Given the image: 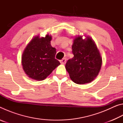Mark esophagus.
Returning <instances> with one entry per match:
<instances>
[{
	"label": "esophagus",
	"instance_id": "esophagus-1",
	"mask_svg": "<svg viewBox=\"0 0 123 123\" xmlns=\"http://www.w3.org/2000/svg\"><path fill=\"white\" fill-rule=\"evenodd\" d=\"M60 63L62 64H64L66 63V58H63V59L60 60Z\"/></svg>",
	"mask_w": 123,
	"mask_h": 123
}]
</instances>
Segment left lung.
Segmentation results:
<instances>
[{"mask_svg":"<svg viewBox=\"0 0 123 123\" xmlns=\"http://www.w3.org/2000/svg\"><path fill=\"white\" fill-rule=\"evenodd\" d=\"M74 57L68 60L66 69L70 78L77 84L91 82L96 78L102 64V58L96 44L91 37L74 38L72 45Z\"/></svg>","mask_w":123,"mask_h":123,"instance_id":"8db88e82","label":"left lung"}]
</instances>
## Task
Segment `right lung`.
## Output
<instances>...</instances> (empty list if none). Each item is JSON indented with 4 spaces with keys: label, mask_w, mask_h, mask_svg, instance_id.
I'll use <instances>...</instances> for the list:
<instances>
[{
    "label": "right lung",
    "mask_w": 123,
    "mask_h": 123,
    "mask_svg": "<svg viewBox=\"0 0 123 123\" xmlns=\"http://www.w3.org/2000/svg\"><path fill=\"white\" fill-rule=\"evenodd\" d=\"M52 37L37 36L33 38L24 49L22 56V64L29 78L42 81L50 74L60 64L55 58L56 51L51 47Z\"/></svg>",
    "instance_id": "right-lung-1"
}]
</instances>
